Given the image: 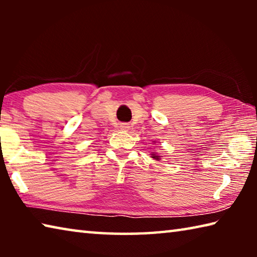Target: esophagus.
Here are the masks:
<instances>
[{
    "label": "esophagus",
    "instance_id": "34e87169",
    "mask_svg": "<svg viewBox=\"0 0 257 257\" xmlns=\"http://www.w3.org/2000/svg\"><path fill=\"white\" fill-rule=\"evenodd\" d=\"M120 128H121V129H122V130H127V129L129 128V125H128L127 123H122V124H121V125H120Z\"/></svg>",
    "mask_w": 257,
    "mask_h": 257
}]
</instances>
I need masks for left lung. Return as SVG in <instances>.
Here are the masks:
<instances>
[{
	"label": "left lung",
	"instance_id": "left-lung-1",
	"mask_svg": "<svg viewBox=\"0 0 257 257\" xmlns=\"http://www.w3.org/2000/svg\"><path fill=\"white\" fill-rule=\"evenodd\" d=\"M153 158H154V159H156V160H158V159H159V156H155V155H154Z\"/></svg>",
	"mask_w": 257,
	"mask_h": 257
}]
</instances>
